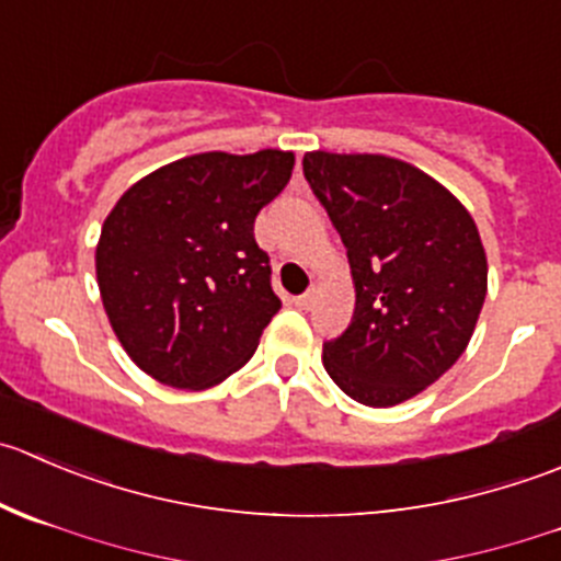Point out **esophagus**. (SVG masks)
<instances>
[{"label": "esophagus", "mask_w": 561, "mask_h": 561, "mask_svg": "<svg viewBox=\"0 0 561 561\" xmlns=\"http://www.w3.org/2000/svg\"><path fill=\"white\" fill-rule=\"evenodd\" d=\"M314 298H318V293H314V287H309V290L304 293V296L296 298V307L312 309V307H314Z\"/></svg>", "instance_id": "34e87169"}]
</instances>
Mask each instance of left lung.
<instances>
[{
    "label": "left lung",
    "mask_w": 561,
    "mask_h": 561,
    "mask_svg": "<svg viewBox=\"0 0 561 561\" xmlns=\"http://www.w3.org/2000/svg\"><path fill=\"white\" fill-rule=\"evenodd\" d=\"M304 178L347 249L356 309L323 367L356 402L389 408L442 378L474 334L488 260L469 210L386 156L307 153Z\"/></svg>",
    "instance_id": "1"
}]
</instances>
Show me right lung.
<instances>
[{
    "mask_svg": "<svg viewBox=\"0 0 561 561\" xmlns=\"http://www.w3.org/2000/svg\"><path fill=\"white\" fill-rule=\"evenodd\" d=\"M293 153H199L150 172L106 216L98 287L136 367L175 389L241 369L279 312L254 219L293 175Z\"/></svg>",
    "mask_w": 561,
    "mask_h": 561,
    "instance_id": "obj_1",
    "label": "right lung"
}]
</instances>
